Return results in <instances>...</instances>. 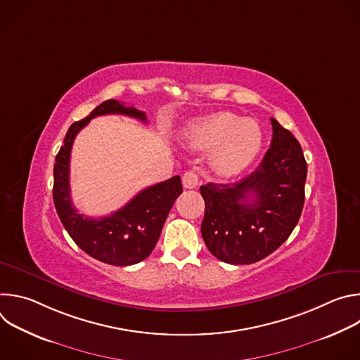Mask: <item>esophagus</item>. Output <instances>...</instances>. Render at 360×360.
Here are the masks:
<instances>
[{"mask_svg":"<svg viewBox=\"0 0 360 360\" xmlns=\"http://www.w3.org/2000/svg\"><path fill=\"white\" fill-rule=\"evenodd\" d=\"M182 184L185 188L188 189H192V188H196L198 184H199V178H198V174L193 172V171H188L184 174L182 176Z\"/></svg>","mask_w":360,"mask_h":360,"instance_id":"obj_1","label":"esophagus"}]
</instances>
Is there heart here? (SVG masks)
Here are the masks:
<instances>
[{
  "mask_svg": "<svg viewBox=\"0 0 360 360\" xmlns=\"http://www.w3.org/2000/svg\"><path fill=\"white\" fill-rule=\"evenodd\" d=\"M186 141L196 149L212 150L214 169L224 176H233L250 167L259 155L262 131L252 120L218 112L192 124Z\"/></svg>",
  "mask_w": 360,
  "mask_h": 360,
  "instance_id": "obj_1",
  "label": "heart"
}]
</instances>
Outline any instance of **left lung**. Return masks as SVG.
Segmentation results:
<instances>
[{
	"mask_svg": "<svg viewBox=\"0 0 360 360\" xmlns=\"http://www.w3.org/2000/svg\"><path fill=\"white\" fill-rule=\"evenodd\" d=\"M271 124V148L258 169L236 182L200 186L202 238L222 262L249 265L266 258L300 218L307 165L292 132L274 118Z\"/></svg>",
	"mask_w": 360,
	"mask_h": 360,
	"instance_id": "8db88e82",
	"label": "left lung"
}]
</instances>
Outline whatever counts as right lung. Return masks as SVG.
<instances>
[{"instance_id": "1", "label": "right lung", "mask_w": 360, "mask_h": 360, "mask_svg": "<svg viewBox=\"0 0 360 360\" xmlns=\"http://www.w3.org/2000/svg\"><path fill=\"white\" fill-rule=\"evenodd\" d=\"M121 114L146 122L143 111L108 99L86 118L74 122L56 157L53 198L57 214L72 240L89 256L108 265L128 266L143 261L155 248L167 217L182 193L176 175L141 191L110 217L84 218L74 208L70 191V157L77 134L95 117Z\"/></svg>"}]
</instances>
